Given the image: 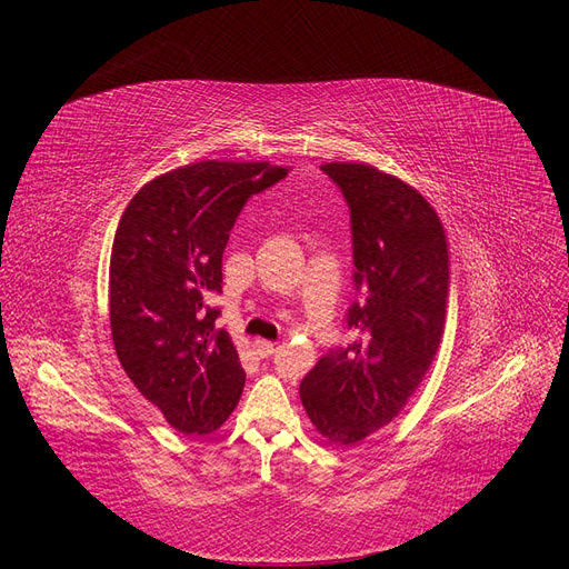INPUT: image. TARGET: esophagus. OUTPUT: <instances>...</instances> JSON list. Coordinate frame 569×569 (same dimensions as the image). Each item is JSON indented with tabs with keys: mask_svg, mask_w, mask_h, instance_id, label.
<instances>
[{
	"mask_svg": "<svg viewBox=\"0 0 569 569\" xmlns=\"http://www.w3.org/2000/svg\"><path fill=\"white\" fill-rule=\"evenodd\" d=\"M253 349H256V353L261 356V358H268V356H272V351H274V341L256 339V341H253Z\"/></svg>",
	"mask_w": 569,
	"mask_h": 569,
	"instance_id": "1",
	"label": "esophagus"
}]
</instances>
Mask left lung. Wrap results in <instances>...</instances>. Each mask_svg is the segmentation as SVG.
<instances>
[{"label": "left lung", "instance_id": "left-lung-1", "mask_svg": "<svg viewBox=\"0 0 569 569\" xmlns=\"http://www.w3.org/2000/svg\"><path fill=\"white\" fill-rule=\"evenodd\" d=\"M322 170L349 201L360 301L347 316L356 341L322 356L299 396L325 441L356 446L399 416L432 366L449 316L451 251L420 189L370 163Z\"/></svg>", "mask_w": 569, "mask_h": 569}]
</instances>
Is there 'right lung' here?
Returning <instances> with one entry per match:
<instances>
[{
  "label": "right lung",
  "instance_id": "obj_1",
  "mask_svg": "<svg viewBox=\"0 0 569 569\" xmlns=\"http://www.w3.org/2000/svg\"><path fill=\"white\" fill-rule=\"evenodd\" d=\"M289 173L268 161H197L140 187L118 220L111 263V335L120 366L182 435L226 425L244 370L218 311L222 251L251 194Z\"/></svg>",
  "mask_w": 569,
  "mask_h": 569
}]
</instances>
